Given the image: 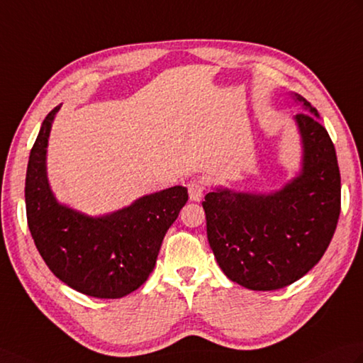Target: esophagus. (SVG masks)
<instances>
[{
    "label": "esophagus",
    "instance_id": "esophagus-1",
    "mask_svg": "<svg viewBox=\"0 0 363 363\" xmlns=\"http://www.w3.org/2000/svg\"><path fill=\"white\" fill-rule=\"evenodd\" d=\"M204 190H206V185L202 181L191 179L189 182V195L191 201H199L202 195H204Z\"/></svg>",
    "mask_w": 363,
    "mask_h": 363
}]
</instances>
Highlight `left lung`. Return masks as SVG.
<instances>
[{"instance_id":"8db88e82","label":"left lung","mask_w":363,"mask_h":363,"mask_svg":"<svg viewBox=\"0 0 363 363\" xmlns=\"http://www.w3.org/2000/svg\"><path fill=\"white\" fill-rule=\"evenodd\" d=\"M303 170L269 196L216 190L206 195L207 238L232 281L252 291H275L308 274L323 257L340 215V172L335 148L317 109L296 94Z\"/></svg>"}]
</instances>
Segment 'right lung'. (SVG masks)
<instances>
[{
    "label": "right lung",
    "instance_id": "right-lung-1",
    "mask_svg": "<svg viewBox=\"0 0 363 363\" xmlns=\"http://www.w3.org/2000/svg\"><path fill=\"white\" fill-rule=\"evenodd\" d=\"M58 106L41 125L30 150L26 216L41 258L58 280L85 296L122 298L147 281L162 240L189 199L176 185L138 199L102 218H89L60 206L46 178L48 138Z\"/></svg>",
    "mask_w": 363,
    "mask_h": 363
}]
</instances>
